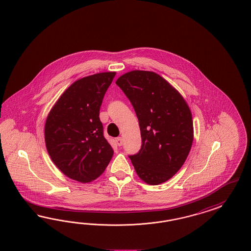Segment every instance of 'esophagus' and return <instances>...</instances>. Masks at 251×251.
Wrapping results in <instances>:
<instances>
[{
  "label": "esophagus",
  "instance_id": "esophagus-1",
  "mask_svg": "<svg viewBox=\"0 0 251 251\" xmlns=\"http://www.w3.org/2000/svg\"><path fill=\"white\" fill-rule=\"evenodd\" d=\"M116 143H117L118 146H122L123 145V139H122L121 137L116 139Z\"/></svg>",
  "mask_w": 251,
  "mask_h": 251
}]
</instances>
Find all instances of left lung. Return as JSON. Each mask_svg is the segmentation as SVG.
<instances>
[{
	"label": "left lung",
	"mask_w": 251,
	"mask_h": 251,
	"mask_svg": "<svg viewBox=\"0 0 251 251\" xmlns=\"http://www.w3.org/2000/svg\"><path fill=\"white\" fill-rule=\"evenodd\" d=\"M139 119L142 145L130 155L138 176L147 184L166 182L183 166L194 140L192 112L183 97L160 75L131 71L115 82Z\"/></svg>",
	"instance_id": "1"
}]
</instances>
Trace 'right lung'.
I'll return each instance as SVG.
<instances>
[{"instance_id": "obj_1", "label": "right lung", "mask_w": 251, "mask_h": 251, "mask_svg": "<svg viewBox=\"0 0 251 251\" xmlns=\"http://www.w3.org/2000/svg\"><path fill=\"white\" fill-rule=\"evenodd\" d=\"M115 75L100 73L75 81L47 115L45 140L49 156L65 176L82 183L100 176L113 155L103 136L100 109Z\"/></svg>"}]
</instances>
